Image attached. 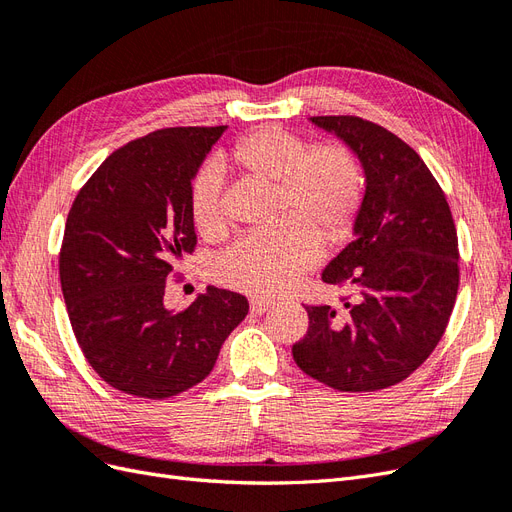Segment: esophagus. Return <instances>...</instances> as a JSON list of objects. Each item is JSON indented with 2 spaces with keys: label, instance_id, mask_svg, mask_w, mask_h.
Listing matches in <instances>:
<instances>
[{
  "label": "esophagus",
  "instance_id": "34e87169",
  "mask_svg": "<svg viewBox=\"0 0 512 512\" xmlns=\"http://www.w3.org/2000/svg\"><path fill=\"white\" fill-rule=\"evenodd\" d=\"M271 307H273L271 301H262V299H252V301H250L252 314H265V312H269Z\"/></svg>",
  "mask_w": 512,
  "mask_h": 512
}]
</instances>
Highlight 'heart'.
I'll return each instance as SVG.
<instances>
[{"instance_id": "1", "label": "heart", "mask_w": 512, "mask_h": 512, "mask_svg": "<svg viewBox=\"0 0 512 512\" xmlns=\"http://www.w3.org/2000/svg\"><path fill=\"white\" fill-rule=\"evenodd\" d=\"M215 165L224 173L273 183L275 215L286 209L292 213L275 228L247 235L215 258V280L241 292L280 294L297 286L322 256L319 235L324 243L342 241L363 203L361 162L337 141L305 149L299 136L260 128L222 153ZM217 169L200 170L190 190L192 222L203 237L218 235L224 226Z\"/></svg>"}]
</instances>
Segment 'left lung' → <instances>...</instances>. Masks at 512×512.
Listing matches in <instances>:
<instances>
[{"mask_svg": "<svg viewBox=\"0 0 512 512\" xmlns=\"http://www.w3.org/2000/svg\"><path fill=\"white\" fill-rule=\"evenodd\" d=\"M359 158L365 194L352 241L322 280L356 292L346 312L305 305L309 329L292 346L307 376L337 391L389 389L438 346L459 288L457 230L446 196L418 153L361 117H309Z\"/></svg>", "mask_w": 512, "mask_h": 512, "instance_id": "obj_1", "label": "left lung"}]
</instances>
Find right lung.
<instances>
[{"label": "right lung", "mask_w": 512, "mask_h": 512, "mask_svg": "<svg viewBox=\"0 0 512 512\" xmlns=\"http://www.w3.org/2000/svg\"><path fill=\"white\" fill-rule=\"evenodd\" d=\"M224 132L164 128L128 143L68 213L59 280L72 331L121 393L164 399L203 382L250 309L243 294L215 286L181 312L164 305L168 273L196 245L192 179Z\"/></svg>", "instance_id": "add662e5"}]
</instances>
